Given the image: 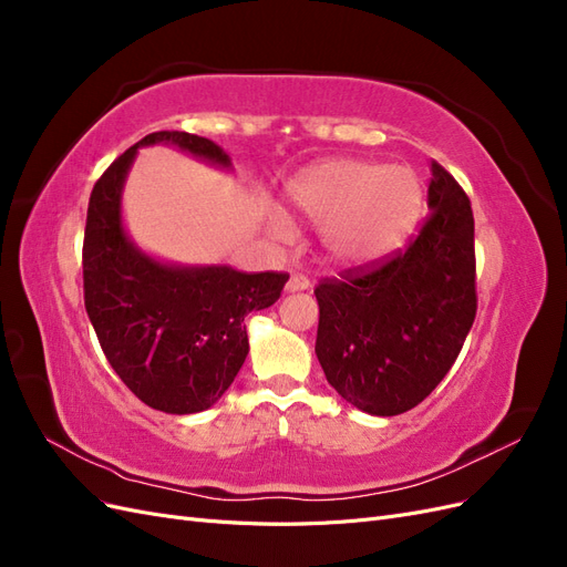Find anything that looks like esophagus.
Wrapping results in <instances>:
<instances>
[{
  "instance_id": "1",
  "label": "esophagus",
  "mask_w": 567,
  "mask_h": 567,
  "mask_svg": "<svg viewBox=\"0 0 567 567\" xmlns=\"http://www.w3.org/2000/svg\"><path fill=\"white\" fill-rule=\"evenodd\" d=\"M298 290H310V279L300 277V274H293L286 284V293H298Z\"/></svg>"
}]
</instances>
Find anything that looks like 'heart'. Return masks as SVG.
I'll list each match as a JSON object with an SVG mask.
<instances>
[{"label": "heart", "mask_w": 567, "mask_h": 567, "mask_svg": "<svg viewBox=\"0 0 567 567\" xmlns=\"http://www.w3.org/2000/svg\"><path fill=\"white\" fill-rule=\"evenodd\" d=\"M286 198L298 215L321 225V248L338 267H371L400 250L423 208V184L406 165L329 161L288 184ZM274 241L293 238L288 221L267 217Z\"/></svg>", "instance_id": "b5f03b06"}]
</instances>
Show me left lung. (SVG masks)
I'll return each mask as SVG.
<instances>
[{
  "mask_svg": "<svg viewBox=\"0 0 567 567\" xmlns=\"http://www.w3.org/2000/svg\"><path fill=\"white\" fill-rule=\"evenodd\" d=\"M431 173V217L416 241L379 269L315 290L326 381L371 416L421 404L456 362L477 310L471 200L442 165Z\"/></svg>",
  "mask_w": 567,
  "mask_h": 567,
  "instance_id": "8db88e82",
  "label": "left lung"
}]
</instances>
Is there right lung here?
I'll return each instance as SVG.
<instances>
[{
	"label": "right lung",
	"instance_id": "right-lung-1",
	"mask_svg": "<svg viewBox=\"0 0 567 567\" xmlns=\"http://www.w3.org/2000/svg\"><path fill=\"white\" fill-rule=\"evenodd\" d=\"M173 146L234 173L231 156L188 132H153L94 184L84 227V307L109 364L136 398L165 414H198L219 402L248 357L244 319L279 300L286 274L229 265H179L134 244L123 192L136 153Z\"/></svg>",
	"mask_w": 567,
	"mask_h": 567
}]
</instances>
